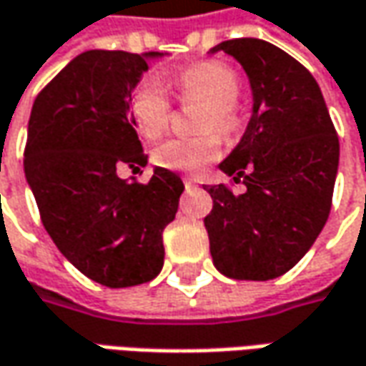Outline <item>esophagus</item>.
I'll return each instance as SVG.
<instances>
[{"mask_svg": "<svg viewBox=\"0 0 366 366\" xmlns=\"http://www.w3.org/2000/svg\"><path fill=\"white\" fill-rule=\"evenodd\" d=\"M184 184H186V188H194L196 178H192V176H184Z\"/></svg>", "mask_w": 366, "mask_h": 366, "instance_id": "obj_1", "label": "esophagus"}]
</instances>
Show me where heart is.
Segmentation results:
<instances>
[{
	"label": "heart",
	"mask_w": 366,
	"mask_h": 366,
	"mask_svg": "<svg viewBox=\"0 0 366 366\" xmlns=\"http://www.w3.org/2000/svg\"><path fill=\"white\" fill-rule=\"evenodd\" d=\"M174 86L182 101L202 103V132L219 129L221 133H233L239 127V79L233 70L219 62H200L182 70ZM135 127L147 139H156L168 129L172 117V105L156 79H147L135 91L129 101ZM219 154L217 135L202 137H172L154 149V162L168 170L198 172Z\"/></svg>",
	"instance_id": "obj_1"
}]
</instances>
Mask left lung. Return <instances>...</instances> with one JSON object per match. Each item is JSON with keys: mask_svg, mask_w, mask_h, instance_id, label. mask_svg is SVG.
I'll list each match as a JSON object with an SVG mask.
<instances>
[{"mask_svg": "<svg viewBox=\"0 0 366 366\" xmlns=\"http://www.w3.org/2000/svg\"><path fill=\"white\" fill-rule=\"evenodd\" d=\"M245 70L253 107L245 133L219 164L234 182L204 186V219L214 267L233 280L267 282L308 253L330 214L340 145L316 79L296 58L259 38L227 40Z\"/></svg>", "mask_w": 366, "mask_h": 366, "instance_id": "obj_1", "label": "left lung"}]
</instances>
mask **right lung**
<instances>
[{
    "instance_id": "right-lung-1",
    "label": "right lung",
    "mask_w": 366,
    "mask_h": 366,
    "mask_svg": "<svg viewBox=\"0 0 366 366\" xmlns=\"http://www.w3.org/2000/svg\"><path fill=\"white\" fill-rule=\"evenodd\" d=\"M164 52L86 50L36 97L24 172L44 229L58 251L107 287L152 282L164 265V229L178 212L184 184L154 168L147 184L117 168L145 166L129 101L147 62Z\"/></svg>"
}]
</instances>
